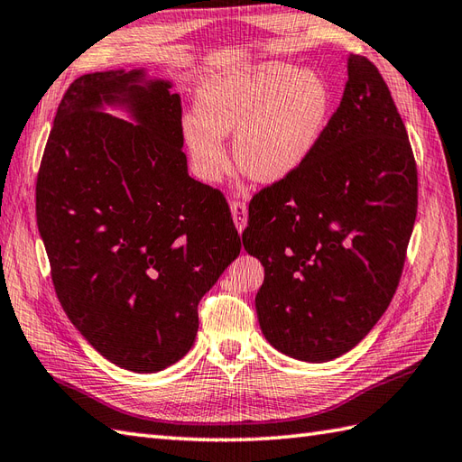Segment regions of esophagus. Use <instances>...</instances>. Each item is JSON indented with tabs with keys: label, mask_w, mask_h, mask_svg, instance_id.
I'll use <instances>...</instances> for the list:
<instances>
[{
	"label": "esophagus",
	"mask_w": 462,
	"mask_h": 462,
	"mask_svg": "<svg viewBox=\"0 0 462 462\" xmlns=\"http://www.w3.org/2000/svg\"><path fill=\"white\" fill-rule=\"evenodd\" d=\"M231 216L235 221V227H237L239 233L246 227V204L241 199H233L231 201Z\"/></svg>",
	"instance_id": "34e87169"
}]
</instances>
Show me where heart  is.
Instances as JSON below:
<instances>
[{"label":"heart","instance_id":"obj_1","mask_svg":"<svg viewBox=\"0 0 462 462\" xmlns=\"http://www.w3.org/2000/svg\"><path fill=\"white\" fill-rule=\"evenodd\" d=\"M196 111L199 119L184 121V137L199 178L219 182L229 171L223 134L237 128L233 152L241 171L278 182L316 151L329 116V88L311 70L263 62L209 78Z\"/></svg>","mask_w":462,"mask_h":462}]
</instances>
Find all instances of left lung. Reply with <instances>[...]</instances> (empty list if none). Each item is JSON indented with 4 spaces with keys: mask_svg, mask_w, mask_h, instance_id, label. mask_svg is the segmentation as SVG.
Masks as SVG:
<instances>
[{
    "mask_svg": "<svg viewBox=\"0 0 462 462\" xmlns=\"http://www.w3.org/2000/svg\"><path fill=\"white\" fill-rule=\"evenodd\" d=\"M341 104L298 171L256 192L243 245L264 266L266 341L325 363L363 341L400 284L418 213V168L390 89L348 54Z\"/></svg>",
    "mask_w": 462,
    "mask_h": 462,
    "instance_id": "8db88e82",
    "label": "left lung"
}]
</instances>
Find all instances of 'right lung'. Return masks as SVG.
<instances>
[{
	"label": "right lung",
	"instance_id": "add662e5",
	"mask_svg": "<svg viewBox=\"0 0 462 462\" xmlns=\"http://www.w3.org/2000/svg\"><path fill=\"white\" fill-rule=\"evenodd\" d=\"M143 70L84 74L56 109L37 174L54 291L99 355L159 373L194 345L198 303L241 253L227 199L188 174L182 104ZM123 105L134 124L111 118Z\"/></svg>",
	"mask_w": 462,
	"mask_h": 462
}]
</instances>
